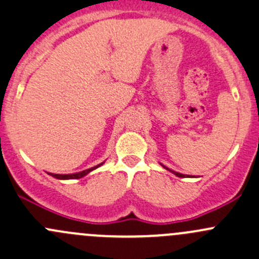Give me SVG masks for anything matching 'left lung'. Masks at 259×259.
<instances>
[{
	"label": "left lung",
	"mask_w": 259,
	"mask_h": 259,
	"mask_svg": "<svg viewBox=\"0 0 259 259\" xmlns=\"http://www.w3.org/2000/svg\"><path fill=\"white\" fill-rule=\"evenodd\" d=\"M174 174H175L176 176H179V178H185V175H183V174H179V172H175V171H172Z\"/></svg>",
	"instance_id": "1"
}]
</instances>
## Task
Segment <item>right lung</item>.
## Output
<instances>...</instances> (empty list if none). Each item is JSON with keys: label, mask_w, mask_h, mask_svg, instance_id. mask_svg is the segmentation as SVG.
Segmentation results:
<instances>
[{"label": "right lung", "mask_w": 259, "mask_h": 259, "mask_svg": "<svg viewBox=\"0 0 259 259\" xmlns=\"http://www.w3.org/2000/svg\"><path fill=\"white\" fill-rule=\"evenodd\" d=\"M101 165H102V163H99V165L94 166V167H92V168H88V170L80 171V172H76V174H70V175H56V174H51V175H53L54 178H56V179H80V178H83V176H85L88 172L93 171L94 168L99 167Z\"/></svg>", "instance_id": "add662e5"}]
</instances>
